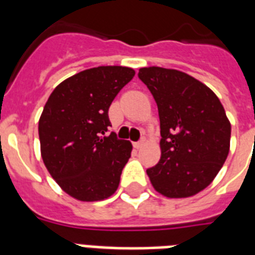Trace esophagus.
<instances>
[{
    "label": "esophagus",
    "mask_w": 255,
    "mask_h": 255,
    "mask_svg": "<svg viewBox=\"0 0 255 255\" xmlns=\"http://www.w3.org/2000/svg\"><path fill=\"white\" fill-rule=\"evenodd\" d=\"M143 144H144V139H141V140H139V141H135V143H133V147L139 149V148L143 147Z\"/></svg>",
    "instance_id": "obj_1"
}]
</instances>
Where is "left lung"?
Masks as SVG:
<instances>
[{"mask_svg":"<svg viewBox=\"0 0 255 255\" xmlns=\"http://www.w3.org/2000/svg\"><path fill=\"white\" fill-rule=\"evenodd\" d=\"M139 78L160 118L161 157L147 169L151 184L165 197L194 196L213 181L229 153L225 110L208 86L178 70L143 67Z\"/></svg>","mask_w":255,"mask_h":255,"instance_id":"obj_1","label":"left lung"}]
</instances>
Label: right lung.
<instances>
[{"instance_id": "right-lung-1", "label": "right lung", "mask_w": 255, "mask_h": 255, "mask_svg": "<svg viewBox=\"0 0 255 255\" xmlns=\"http://www.w3.org/2000/svg\"><path fill=\"white\" fill-rule=\"evenodd\" d=\"M133 75L135 70L123 66L85 70L59 83L43 107L38 124L43 163L79 201H100L119 186L132 144L107 135L108 108Z\"/></svg>"}]
</instances>
